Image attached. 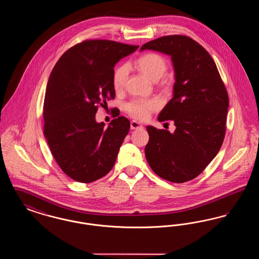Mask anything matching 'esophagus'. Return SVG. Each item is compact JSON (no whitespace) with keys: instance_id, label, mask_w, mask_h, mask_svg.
<instances>
[{"instance_id":"esophagus-1","label":"esophagus","mask_w":259,"mask_h":259,"mask_svg":"<svg viewBox=\"0 0 259 259\" xmlns=\"http://www.w3.org/2000/svg\"><path fill=\"white\" fill-rule=\"evenodd\" d=\"M139 128H142V124L137 122L135 120L131 121V129L134 130V129H139Z\"/></svg>"}]
</instances>
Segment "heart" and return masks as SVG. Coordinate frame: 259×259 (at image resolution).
Here are the masks:
<instances>
[{"mask_svg": "<svg viewBox=\"0 0 259 259\" xmlns=\"http://www.w3.org/2000/svg\"><path fill=\"white\" fill-rule=\"evenodd\" d=\"M136 68L152 81H157L165 74L168 69L166 59L157 53H147L139 57L135 62ZM128 66L121 65L113 73L112 84L116 91L123 88L128 75ZM159 99H133L125 106L126 111L135 119L147 120L153 111L160 108Z\"/></svg>", "mask_w": 259, "mask_h": 259, "instance_id": "obj_1", "label": "heart"}]
</instances>
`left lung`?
Instances as JSON below:
<instances>
[{"label": "left lung", "mask_w": 259, "mask_h": 259, "mask_svg": "<svg viewBox=\"0 0 259 259\" xmlns=\"http://www.w3.org/2000/svg\"><path fill=\"white\" fill-rule=\"evenodd\" d=\"M144 50L170 55L176 78L174 97L158 116L159 121L172 120L176 130L171 134L148 126L146 157L157 176L183 184L203 172L222 148L227 90L209 52L191 37L164 36L145 44Z\"/></svg>", "instance_id": "left-lung-1"}]
</instances>
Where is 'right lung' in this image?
Masks as SVG:
<instances>
[{"instance_id":"right-lung-1","label":"right lung","mask_w":259,"mask_h":259,"mask_svg":"<svg viewBox=\"0 0 259 259\" xmlns=\"http://www.w3.org/2000/svg\"><path fill=\"white\" fill-rule=\"evenodd\" d=\"M139 47L87 39L67 50L54 66L44 102V135L62 171L78 183L106 176L115 163L130 121L118 116L106 128L95 114L115 97L114 66Z\"/></svg>"}]
</instances>
